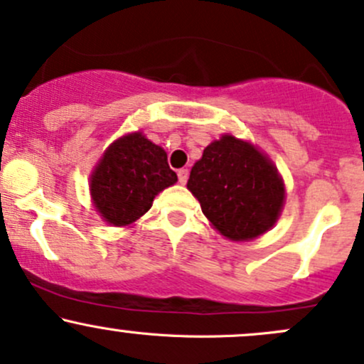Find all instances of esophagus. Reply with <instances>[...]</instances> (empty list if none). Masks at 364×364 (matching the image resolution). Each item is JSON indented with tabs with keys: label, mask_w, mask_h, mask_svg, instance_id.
<instances>
[{
	"label": "esophagus",
	"mask_w": 364,
	"mask_h": 364,
	"mask_svg": "<svg viewBox=\"0 0 364 364\" xmlns=\"http://www.w3.org/2000/svg\"><path fill=\"white\" fill-rule=\"evenodd\" d=\"M178 179L181 185H185L186 181H188V169H179L178 171Z\"/></svg>",
	"instance_id": "obj_1"
}]
</instances>
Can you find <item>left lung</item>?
<instances>
[{
	"label": "left lung",
	"mask_w": 364,
	"mask_h": 364,
	"mask_svg": "<svg viewBox=\"0 0 364 364\" xmlns=\"http://www.w3.org/2000/svg\"><path fill=\"white\" fill-rule=\"evenodd\" d=\"M186 188L200 202L210 226L231 242L267 233L285 203V181L273 161L254 145L226 133L203 149Z\"/></svg>",
	"instance_id": "obj_1"
}]
</instances>
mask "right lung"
<instances>
[{"label": "right lung", "mask_w": 364, "mask_h": 364, "mask_svg": "<svg viewBox=\"0 0 364 364\" xmlns=\"http://www.w3.org/2000/svg\"><path fill=\"white\" fill-rule=\"evenodd\" d=\"M176 181L166 150L134 131L103 151L90 176V195L107 225L126 228L149 213L154 198Z\"/></svg>", "instance_id": "1"}]
</instances>
